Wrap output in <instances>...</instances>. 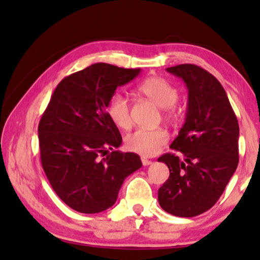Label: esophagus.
I'll return each mask as SVG.
<instances>
[{
	"label": "esophagus",
	"mask_w": 260,
	"mask_h": 260,
	"mask_svg": "<svg viewBox=\"0 0 260 260\" xmlns=\"http://www.w3.org/2000/svg\"><path fill=\"white\" fill-rule=\"evenodd\" d=\"M141 161H142V164H143V166H148V165H150L151 164V160H149L148 158H144V157H141Z\"/></svg>",
	"instance_id": "obj_1"
}]
</instances>
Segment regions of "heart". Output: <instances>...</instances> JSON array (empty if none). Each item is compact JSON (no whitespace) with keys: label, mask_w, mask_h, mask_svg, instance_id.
I'll return each instance as SVG.
<instances>
[{"label":"heart","mask_w":260,"mask_h":260,"mask_svg":"<svg viewBox=\"0 0 260 260\" xmlns=\"http://www.w3.org/2000/svg\"><path fill=\"white\" fill-rule=\"evenodd\" d=\"M141 94L152 101L164 110L167 119H177L180 110L177 107L179 90L169 80L161 77L148 78L139 86ZM107 112L113 124L122 129H128L132 125L131 103L124 94L116 91L110 96L107 103ZM169 141L166 129L158 128H138L126 136L125 146L128 150L140 153L142 156H153L160 151Z\"/></svg>","instance_id":"1"}]
</instances>
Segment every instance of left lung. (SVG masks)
I'll return each instance as SVG.
<instances>
[{
  "mask_svg": "<svg viewBox=\"0 0 260 260\" xmlns=\"http://www.w3.org/2000/svg\"><path fill=\"white\" fill-rule=\"evenodd\" d=\"M188 88L186 121L171 149L158 158L170 177L158 190L161 209L177 217H196L217 203L239 164V122L218 79L193 64L167 68Z\"/></svg>",
  "mask_w": 260,
  "mask_h": 260,
  "instance_id": "8db88e82",
  "label": "left lung"
}]
</instances>
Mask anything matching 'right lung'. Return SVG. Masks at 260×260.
<instances>
[{
  "label": "right lung",
  "mask_w": 260,
  "mask_h": 260,
  "mask_svg": "<svg viewBox=\"0 0 260 260\" xmlns=\"http://www.w3.org/2000/svg\"><path fill=\"white\" fill-rule=\"evenodd\" d=\"M140 71L96 63L70 74L42 114L38 132L43 171L59 199L78 212L111 208L126 177L142 166L136 153L116 150L122 139L107 112L117 87Z\"/></svg>",
  "instance_id": "1"
}]
</instances>
